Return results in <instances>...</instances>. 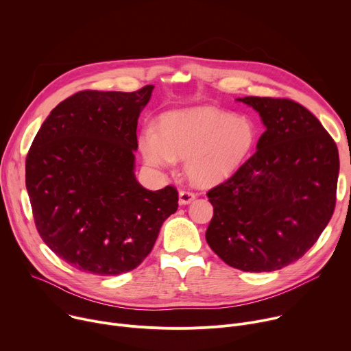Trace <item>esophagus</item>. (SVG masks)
<instances>
[{"label": "esophagus", "mask_w": 351, "mask_h": 351, "mask_svg": "<svg viewBox=\"0 0 351 351\" xmlns=\"http://www.w3.org/2000/svg\"><path fill=\"white\" fill-rule=\"evenodd\" d=\"M195 193L191 191H181L180 192V205H188L191 204L193 199H195Z\"/></svg>", "instance_id": "1"}]
</instances>
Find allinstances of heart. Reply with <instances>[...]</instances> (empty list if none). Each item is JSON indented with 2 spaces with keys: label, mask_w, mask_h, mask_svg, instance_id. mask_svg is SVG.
I'll return each mask as SVG.
<instances>
[{
  "label": "heart",
  "mask_w": 351,
  "mask_h": 351,
  "mask_svg": "<svg viewBox=\"0 0 351 351\" xmlns=\"http://www.w3.org/2000/svg\"><path fill=\"white\" fill-rule=\"evenodd\" d=\"M255 145L254 124L213 107H195L163 114L156 132L139 136L143 159L169 167L185 159V174L197 185H212L234 174Z\"/></svg>",
  "instance_id": "heart-1"
}]
</instances>
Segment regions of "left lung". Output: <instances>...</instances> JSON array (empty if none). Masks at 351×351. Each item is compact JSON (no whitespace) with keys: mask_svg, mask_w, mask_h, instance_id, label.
<instances>
[{"mask_svg":"<svg viewBox=\"0 0 351 351\" xmlns=\"http://www.w3.org/2000/svg\"><path fill=\"white\" fill-rule=\"evenodd\" d=\"M261 115L256 152L208 191L213 217L206 241L227 265L271 271L300 259L336 205L339 152L317 117L290 99H237Z\"/></svg>","mask_w":351,"mask_h":351,"instance_id":"obj_1","label":"left lung"}]
</instances>
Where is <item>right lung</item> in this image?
<instances>
[{
  "mask_svg": "<svg viewBox=\"0 0 351 351\" xmlns=\"http://www.w3.org/2000/svg\"><path fill=\"white\" fill-rule=\"evenodd\" d=\"M153 88L77 92L53 108L29 149L26 189L38 234L88 274L139 266L178 208L174 186L149 191L134 173L138 119Z\"/></svg>",
  "mask_w": 351,
  "mask_h": 351,
  "instance_id": "add662e5",
  "label": "right lung"
}]
</instances>
